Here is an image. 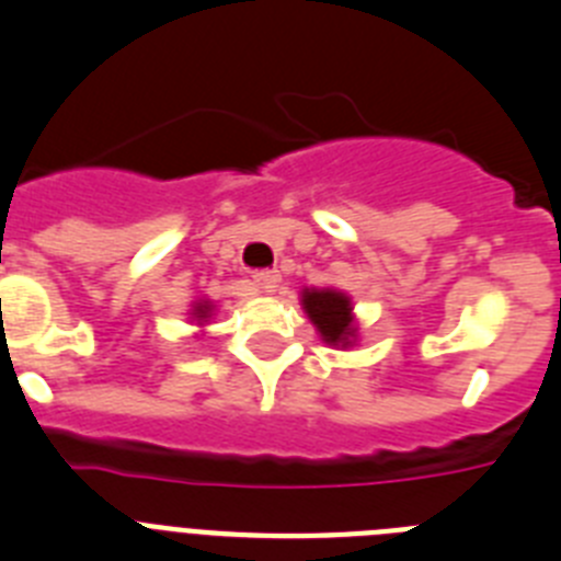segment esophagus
Returning a JSON list of instances; mask_svg holds the SVG:
<instances>
[{
  "label": "esophagus",
  "mask_w": 561,
  "mask_h": 561,
  "mask_svg": "<svg viewBox=\"0 0 561 561\" xmlns=\"http://www.w3.org/2000/svg\"><path fill=\"white\" fill-rule=\"evenodd\" d=\"M252 284H255L261 291H275L277 284H280V275H277L275 270L252 272Z\"/></svg>",
  "instance_id": "esophagus-1"
}]
</instances>
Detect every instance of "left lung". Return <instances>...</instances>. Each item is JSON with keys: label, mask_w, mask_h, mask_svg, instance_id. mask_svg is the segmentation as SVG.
I'll use <instances>...</instances> for the list:
<instances>
[{"label": "left lung", "mask_w": 561, "mask_h": 561, "mask_svg": "<svg viewBox=\"0 0 561 561\" xmlns=\"http://www.w3.org/2000/svg\"><path fill=\"white\" fill-rule=\"evenodd\" d=\"M304 309L306 314H309L311 323L317 325L323 342H329V345H342V348L354 345V306H351V297L345 295V291L306 289Z\"/></svg>", "instance_id": "1"}]
</instances>
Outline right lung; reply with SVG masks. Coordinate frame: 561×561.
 Segmentation results:
<instances>
[{"mask_svg": "<svg viewBox=\"0 0 561 561\" xmlns=\"http://www.w3.org/2000/svg\"><path fill=\"white\" fill-rule=\"evenodd\" d=\"M210 311H213L210 300H199V304H193L191 314H193V320H202V323H205L207 317H210Z\"/></svg>", "mask_w": 561, "mask_h": 561, "instance_id": "add662e5", "label": "right lung"}]
</instances>
